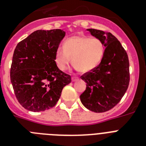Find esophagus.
Segmentation results:
<instances>
[{
	"instance_id": "obj_1",
	"label": "esophagus",
	"mask_w": 146,
	"mask_h": 146,
	"mask_svg": "<svg viewBox=\"0 0 146 146\" xmlns=\"http://www.w3.org/2000/svg\"><path fill=\"white\" fill-rule=\"evenodd\" d=\"M78 80H79V79H78L77 77H76V76H73V77H72V81H73V82H76Z\"/></svg>"
}]
</instances>
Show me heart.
Segmentation results:
<instances>
[{
  "label": "heart",
  "mask_w": 146,
  "mask_h": 146,
  "mask_svg": "<svg viewBox=\"0 0 146 146\" xmlns=\"http://www.w3.org/2000/svg\"><path fill=\"white\" fill-rule=\"evenodd\" d=\"M104 45L101 40L86 36H73L64 42L63 48L54 53V63L57 68L65 70L70 63L81 73H87L96 68L104 54Z\"/></svg>",
  "instance_id": "obj_1"
}]
</instances>
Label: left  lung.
Here are the masks:
<instances>
[{"label":"left lung","instance_id":"8db88e82","mask_svg":"<svg viewBox=\"0 0 146 146\" xmlns=\"http://www.w3.org/2000/svg\"><path fill=\"white\" fill-rule=\"evenodd\" d=\"M105 47L104 57L92 72L82 76L86 89L80 96L82 104L96 113L105 112L119 103L129 82V59L120 42L111 33L86 29Z\"/></svg>","mask_w":146,"mask_h":146}]
</instances>
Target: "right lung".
I'll return each mask as SVG.
<instances>
[{
	"instance_id": "add662e5",
	"label": "right lung",
	"mask_w": 146,
	"mask_h": 146,
	"mask_svg": "<svg viewBox=\"0 0 146 146\" xmlns=\"http://www.w3.org/2000/svg\"><path fill=\"white\" fill-rule=\"evenodd\" d=\"M65 32L37 30L17 44L13 55L10 81L18 102L24 108L40 112L58 102L70 76L54 63V53Z\"/></svg>"
}]
</instances>
